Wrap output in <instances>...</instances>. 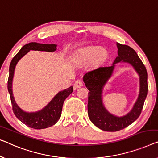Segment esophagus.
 Masks as SVG:
<instances>
[{"label": "esophagus", "instance_id": "esophagus-1", "mask_svg": "<svg viewBox=\"0 0 158 158\" xmlns=\"http://www.w3.org/2000/svg\"><path fill=\"white\" fill-rule=\"evenodd\" d=\"M83 81H81V80H77L76 81H75L74 83V87L75 88H80V87H81L82 86H83Z\"/></svg>", "mask_w": 158, "mask_h": 158}]
</instances>
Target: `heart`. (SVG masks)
Here are the masks:
<instances>
[{
	"mask_svg": "<svg viewBox=\"0 0 158 158\" xmlns=\"http://www.w3.org/2000/svg\"><path fill=\"white\" fill-rule=\"evenodd\" d=\"M106 55V50L103 48H89L80 52L79 58L83 62H90L95 59L96 61H99Z\"/></svg>",
	"mask_w": 158,
	"mask_h": 158,
	"instance_id": "heart-1",
	"label": "heart"
}]
</instances>
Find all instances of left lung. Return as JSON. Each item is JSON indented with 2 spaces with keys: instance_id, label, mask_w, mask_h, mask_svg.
<instances>
[{
  "instance_id": "8db88e82",
  "label": "left lung",
  "mask_w": 158,
  "mask_h": 158,
  "mask_svg": "<svg viewBox=\"0 0 158 158\" xmlns=\"http://www.w3.org/2000/svg\"><path fill=\"white\" fill-rule=\"evenodd\" d=\"M118 56L110 66L99 67L87 72L83 77L84 82L89 91L88 115L90 121L98 128L104 131L114 132L122 130L133 123L141 114L148 94V73L146 68L136 52L126 44L116 43ZM127 62L133 66L139 75L140 91L138 99L133 109L126 115L118 117L109 113L102 104L103 86L111 76L114 64Z\"/></svg>"
}]
</instances>
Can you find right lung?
I'll return each instance as SVG.
<instances>
[{"instance_id": "1", "label": "right lung", "mask_w": 158, "mask_h": 158, "mask_svg": "<svg viewBox=\"0 0 158 158\" xmlns=\"http://www.w3.org/2000/svg\"><path fill=\"white\" fill-rule=\"evenodd\" d=\"M56 49L55 44H40L37 42H30L20 49L12 60L9 67V77L8 80V90L10 94L13 110L18 119L28 127L35 129H43L55 125L60 118L62 114L63 103L64 100L72 93L73 86L58 92L47 106L42 110L36 112L28 113L23 110L16 103L13 94L12 84L15 66L18 61L25 56L30 50L55 52Z\"/></svg>"}]
</instances>
